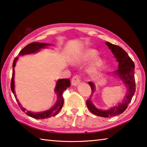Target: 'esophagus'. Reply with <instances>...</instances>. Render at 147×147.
<instances>
[{"instance_id": "1", "label": "esophagus", "mask_w": 147, "mask_h": 147, "mask_svg": "<svg viewBox=\"0 0 147 147\" xmlns=\"http://www.w3.org/2000/svg\"><path fill=\"white\" fill-rule=\"evenodd\" d=\"M80 83V76L79 75H75L72 78V84L73 86H78Z\"/></svg>"}]
</instances>
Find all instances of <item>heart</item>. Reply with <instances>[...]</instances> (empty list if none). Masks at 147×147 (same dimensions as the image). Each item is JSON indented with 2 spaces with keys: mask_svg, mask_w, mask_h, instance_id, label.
Listing matches in <instances>:
<instances>
[{
  "mask_svg": "<svg viewBox=\"0 0 147 147\" xmlns=\"http://www.w3.org/2000/svg\"><path fill=\"white\" fill-rule=\"evenodd\" d=\"M98 52L94 49H88L86 51L81 54L80 56L78 57H76V58L74 59V61L75 63H80V62H86L91 60L92 59H93L94 57L97 55ZM101 59L97 58L96 59L95 63H94V65L95 67L99 66L101 64Z\"/></svg>",
  "mask_w": 147,
  "mask_h": 147,
  "instance_id": "b5f03b06",
  "label": "heart"
}]
</instances>
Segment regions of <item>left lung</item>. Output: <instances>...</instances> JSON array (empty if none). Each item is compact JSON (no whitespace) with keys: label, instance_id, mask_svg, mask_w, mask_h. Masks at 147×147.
Masks as SVG:
<instances>
[{"label":"left lung","instance_id":"left-lung-1","mask_svg":"<svg viewBox=\"0 0 147 147\" xmlns=\"http://www.w3.org/2000/svg\"><path fill=\"white\" fill-rule=\"evenodd\" d=\"M107 46L111 50L113 54L117 61L119 62L118 69L114 72L113 74L117 76L123 82L124 85L127 88L126 94L124 98L121 102L117 104V105L111 107V108L107 110H101L96 108L93 105V102L90 98L86 101L87 106L89 110L94 115L102 117H110L115 115L123 113L126 109L127 108L128 105L131 100L134 93L136 91V81L134 77V69L135 65L128 54L124 51V50L119 46L111 44L109 42H106ZM89 85L91 88V92L93 94L95 90V86L92 82H89ZM93 94H91V95Z\"/></svg>","mask_w":147,"mask_h":147}]
</instances>
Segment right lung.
Instances as JSON below:
<instances>
[{
    "label": "right lung",
    "instance_id": "1",
    "mask_svg": "<svg viewBox=\"0 0 147 147\" xmlns=\"http://www.w3.org/2000/svg\"><path fill=\"white\" fill-rule=\"evenodd\" d=\"M51 45V44L49 43H38V42H34V43H31L24 47V48L20 51L19 54V56H23L26 55V54H34L36 53L37 52L40 51L41 49H45L47 48V46ZM18 59V57H16V58L14 59L13 65H12V67H13V73H12V78H11V90L12 93H13L15 97L16 98V100L18 103L19 106L20 108L22 109L23 111H25L26 109L24 108L23 107H22L21 104L19 102L18 99L16 98V94L15 93L14 90V74H15V70L14 67H16V62ZM71 86V82L70 80L67 78H62L59 79L57 81L56 86L55 88V92L57 94V96H58V98H57V101L53 108H51L49 110L45 111H41V112L39 113H33L31 112V111H27L25 113L27 115L31 117L32 118L37 119H47L51 117H53L56 115L57 113H58L60 109H61L62 106L63 105V92L66 90L67 88H69Z\"/></svg>",
    "mask_w": 147,
    "mask_h": 147
}]
</instances>
